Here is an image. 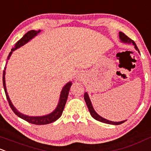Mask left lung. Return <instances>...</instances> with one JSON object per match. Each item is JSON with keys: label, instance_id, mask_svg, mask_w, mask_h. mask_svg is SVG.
<instances>
[{"label": "left lung", "instance_id": "1", "mask_svg": "<svg viewBox=\"0 0 151 151\" xmlns=\"http://www.w3.org/2000/svg\"><path fill=\"white\" fill-rule=\"evenodd\" d=\"M119 35L120 41H121L122 42H124V43L132 44V45L134 46V48H135L136 50L138 51V53H139L138 47H137L135 42H134L132 40H131L129 37H128L127 36L124 34V33L122 32H119ZM84 98H85V103H86L87 106H88V108L89 109V111H90V115H91L95 119H96L97 121L104 122V123H106V124H114V125L121 124L124 123V122L127 121V120H124V121H122V122H112V121H110V120L106 119L104 118V117L101 116H100L99 114H97L96 111H95L94 108H93V105H92L91 101H90L88 93H87V92H85V94H84Z\"/></svg>", "mask_w": 151, "mask_h": 151}]
</instances>
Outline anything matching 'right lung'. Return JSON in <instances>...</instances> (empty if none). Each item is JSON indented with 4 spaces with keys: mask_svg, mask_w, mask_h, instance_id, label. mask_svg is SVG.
<instances>
[{
    "mask_svg": "<svg viewBox=\"0 0 151 151\" xmlns=\"http://www.w3.org/2000/svg\"><path fill=\"white\" fill-rule=\"evenodd\" d=\"M40 32V29H39L38 31L36 30H30V31L27 32L22 37L17 43L14 45V47H13L12 49V51L9 53V56L7 58V62L8 61L10 58L11 55H12L13 51H14L17 49L19 48L20 47L23 46L24 45H25L26 43H27L29 40H31L32 39H33L35 36L37 35V34ZM6 62V64H7ZM6 66L4 68V73H3V84H4V88L5 90V93H6V98H7L8 101H9V106H10L11 109H12L13 111L14 112V114L18 116L19 117L22 119L25 120V121L28 122L29 123L33 124H37V125H42V124H47L52 123V122L56 121L58 118L61 116V114L63 113V109H64L65 104H66V101H67L68 95H69V90L72 85V82H69L66 84V85L63 86L61 91V94H60L59 97V101H58V105H57L56 108L55 109V110L53 112H51L50 114H47L45 116H27L26 114H23L21 112L19 111L13 104L11 101L10 98H9V95H8L7 90H6V78H5V75H6Z\"/></svg>",
    "mask_w": 151,
    "mask_h": 151,
    "instance_id": "right-lung-1",
    "label": "right lung"
}]
</instances>
